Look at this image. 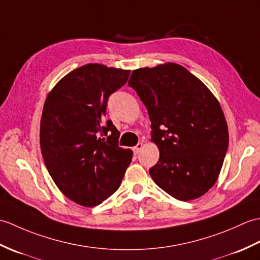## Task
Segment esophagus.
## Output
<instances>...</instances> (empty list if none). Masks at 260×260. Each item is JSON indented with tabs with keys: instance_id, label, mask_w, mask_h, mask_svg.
Returning <instances> with one entry per match:
<instances>
[{
	"instance_id": "1",
	"label": "esophagus",
	"mask_w": 260,
	"mask_h": 260,
	"mask_svg": "<svg viewBox=\"0 0 260 260\" xmlns=\"http://www.w3.org/2000/svg\"><path fill=\"white\" fill-rule=\"evenodd\" d=\"M142 147H143V144H142V143H139V144H137L136 146H134V147H133V152H134L135 155H137V154L140 153V151L142 150Z\"/></svg>"
}]
</instances>
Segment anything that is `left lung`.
I'll return each instance as SVG.
<instances>
[{
  "label": "left lung",
  "instance_id": "1",
  "mask_svg": "<svg viewBox=\"0 0 260 260\" xmlns=\"http://www.w3.org/2000/svg\"><path fill=\"white\" fill-rule=\"evenodd\" d=\"M128 86L145 105L152 140L159 150L157 163L150 169L153 181L176 200L203 196L217 181L229 144L217 99L176 63L134 70Z\"/></svg>",
  "mask_w": 260,
  "mask_h": 260
}]
</instances>
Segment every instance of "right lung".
<instances>
[{"mask_svg": "<svg viewBox=\"0 0 260 260\" xmlns=\"http://www.w3.org/2000/svg\"><path fill=\"white\" fill-rule=\"evenodd\" d=\"M131 71L89 63L71 71L43 106L40 146L59 190L84 207H95L117 191L133 152L118 145L119 132L106 119L108 98Z\"/></svg>", "mask_w": 260, "mask_h": 260, "instance_id": "obj_1", "label": "right lung"}]
</instances>
